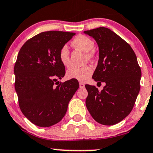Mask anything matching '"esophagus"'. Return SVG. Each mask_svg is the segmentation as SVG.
Returning a JSON list of instances; mask_svg holds the SVG:
<instances>
[{
  "instance_id": "esophagus-1",
  "label": "esophagus",
  "mask_w": 153,
  "mask_h": 153,
  "mask_svg": "<svg viewBox=\"0 0 153 153\" xmlns=\"http://www.w3.org/2000/svg\"><path fill=\"white\" fill-rule=\"evenodd\" d=\"M79 85H80V88H81V89L85 88V84L82 83V82H80V83H79Z\"/></svg>"
}]
</instances>
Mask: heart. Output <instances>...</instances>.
Here are the masks:
<instances>
[{
    "instance_id": "1",
    "label": "heart",
    "mask_w": 153,
    "mask_h": 153,
    "mask_svg": "<svg viewBox=\"0 0 153 153\" xmlns=\"http://www.w3.org/2000/svg\"><path fill=\"white\" fill-rule=\"evenodd\" d=\"M71 45L75 48L86 53V57L88 59L93 56V53L91 51L94 48L95 43L89 37L84 35H78L71 42ZM59 58L64 65H68L70 61L69 50L65 45L60 48L59 52ZM93 72V69L91 66H85L80 68H72L67 71L66 76L68 79H74L80 82H85L91 76Z\"/></svg>"
}]
</instances>
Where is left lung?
Here are the masks:
<instances>
[{
  "instance_id": "obj_1",
  "label": "left lung",
  "mask_w": 153,
  "mask_h": 153,
  "mask_svg": "<svg viewBox=\"0 0 153 153\" xmlns=\"http://www.w3.org/2000/svg\"><path fill=\"white\" fill-rule=\"evenodd\" d=\"M98 45L99 60L93 79L105 82L100 92L85 85V104L91 116L104 126L122 121L133 108L140 89L141 70L133 50L110 29L100 27L84 31Z\"/></svg>"
}]
</instances>
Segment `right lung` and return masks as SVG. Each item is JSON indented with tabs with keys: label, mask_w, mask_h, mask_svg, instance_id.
Listing matches in <instances>:
<instances>
[{
	"label": "right lung",
	"mask_w": 153,
	"mask_h": 153,
	"mask_svg": "<svg viewBox=\"0 0 153 153\" xmlns=\"http://www.w3.org/2000/svg\"><path fill=\"white\" fill-rule=\"evenodd\" d=\"M74 35L53 30L40 33L25 42L18 53L15 89L22 113L37 126L47 128L60 122L78 89V81L74 79L54 85L65 74L60 50Z\"/></svg>",
	"instance_id": "add662e5"
}]
</instances>
